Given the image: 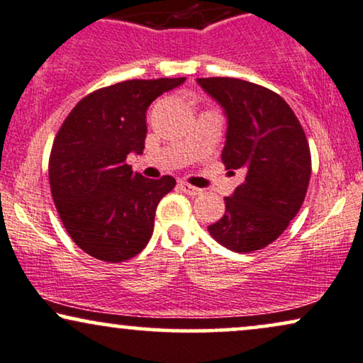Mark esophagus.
Listing matches in <instances>:
<instances>
[{"mask_svg": "<svg viewBox=\"0 0 363 363\" xmlns=\"http://www.w3.org/2000/svg\"><path fill=\"white\" fill-rule=\"evenodd\" d=\"M179 187H181V191H184L186 194H189V196H197V194H201V189H197V187L191 186V184H187V182H184V181L179 182Z\"/></svg>", "mask_w": 363, "mask_h": 363, "instance_id": "esophagus-1", "label": "esophagus"}]
</instances>
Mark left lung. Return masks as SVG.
I'll list each match as a JSON object with an SVG mask.
<instances>
[{
  "label": "left lung",
  "instance_id": "8db88e82",
  "mask_svg": "<svg viewBox=\"0 0 363 363\" xmlns=\"http://www.w3.org/2000/svg\"><path fill=\"white\" fill-rule=\"evenodd\" d=\"M197 84L228 116L224 167L246 172L235 194L224 197V216L208 231L236 253L263 250L283 235L305 201L311 176L305 130L290 105L266 86L229 77Z\"/></svg>",
  "mask_w": 363,
  "mask_h": 363
}]
</instances>
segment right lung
I'll list each match as a JSON object with an SVG mask.
<instances>
[{"label":"right lung","mask_w":363,"mask_h":363,"mask_svg":"<svg viewBox=\"0 0 363 363\" xmlns=\"http://www.w3.org/2000/svg\"><path fill=\"white\" fill-rule=\"evenodd\" d=\"M184 80H125L91 91L55 135L48 160L55 208L68 236L91 258L122 263L147 246L159 201L176 179L142 177L127 155L144 150L149 105Z\"/></svg>","instance_id":"1"}]
</instances>
